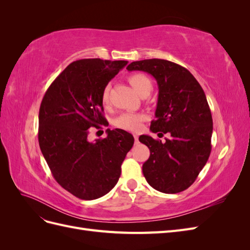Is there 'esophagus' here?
Returning <instances> with one entry per match:
<instances>
[{"label": "esophagus", "mask_w": 250, "mask_h": 250, "mask_svg": "<svg viewBox=\"0 0 250 250\" xmlns=\"http://www.w3.org/2000/svg\"><path fill=\"white\" fill-rule=\"evenodd\" d=\"M133 138H134V141H135V143H139V137L137 134H134L133 135Z\"/></svg>", "instance_id": "obj_1"}]
</instances>
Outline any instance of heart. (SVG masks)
<instances>
[{"instance_id":"b5f03b06","label":"heart","mask_w":250,"mask_h":250,"mask_svg":"<svg viewBox=\"0 0 250 250\" xmlns=\"http://www.w3.org/2000/svg\"><path fill=\"white\" fill-rule=\"evenodd\" d=\"M128 80H129L130 84L140 96L143 93L147 92V90H151V88H152V83H151L150 79L146 76V75L144 74H140V73L133 74L129 78H128ZM109 90H110L109 85H105L102 89L101 101L104 105H107L109 102ZM145 119L146 117L142 115V113L128 111V112H123L122 115H120L116 119L115 124L118 128H121V129L135 132L141 129L142 124Z\"/></svg>"}]
</instances>
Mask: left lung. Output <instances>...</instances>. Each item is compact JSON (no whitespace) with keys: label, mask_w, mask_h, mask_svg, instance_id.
<instances>
[{"label":"left lung","mask_w":250,"mask_h":250,"mask_svg":"<svg viewBox=\"0 0 250 250\" xmlns=\"http://www.w3.org/2000/svg\"><path fill=\"white\" fill-rule=\"evenodd\" d=\"M126 69L146 72L156 80L158 98L150 130L171 137L166 143L149 135L139 138L150 150L143 165L144 176L162 193L185 191L197 178L211 150L213 119L206 94L186 67L169 60H140Z\"/></svg>","instance_id":"1"}]
</instances>
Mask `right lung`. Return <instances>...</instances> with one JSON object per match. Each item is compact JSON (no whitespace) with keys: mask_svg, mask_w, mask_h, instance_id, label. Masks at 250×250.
I'll list each match as a JSON object with an SVG mask.
<instances>
[{"mask_svg":"<svg viewBox=\"0 0 250 250\" xmlns=\"http://www.w3.org/2000/svg\"><path fill=\"white\" fill-rule=\"evenodd\" d=\"M125 60L80 59L67 65L44 94L39 116V143L55 180L83 200L107 194L121 175V166L134 143L122 129L88 141V128L107 126L101 93L123 69Z\"/></svg>","mask_w":250,"mask_h":250,"instance_id":"add662e5","label":"right lung"}]
</instances>
